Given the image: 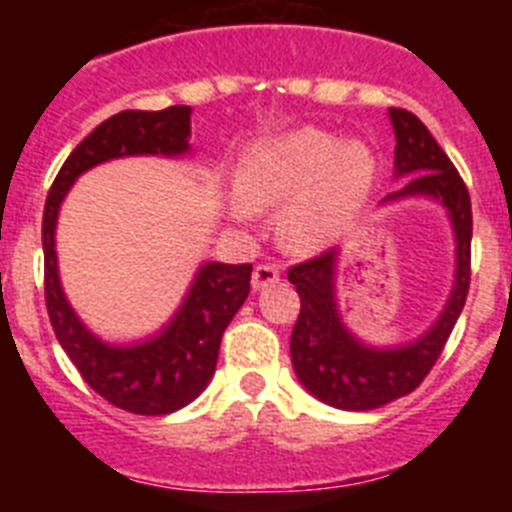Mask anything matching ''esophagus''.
Here are the masks:
<instances>
[{"label": "esophagus", "mask_w": 512, "mask_h": 512, "mask_svg": "<svg viewBox=\"0 0 512 512\" xmlns=\"http://www.w3.org/2000/svg\"><path fill=\"white\" fill-rule=\"evenodd\" d=\"M274 282H279V269L274 264H256L253 266L251 284L253 289H266Z\"/></svg>", "instance_id": "obj_1"}]
</instances>
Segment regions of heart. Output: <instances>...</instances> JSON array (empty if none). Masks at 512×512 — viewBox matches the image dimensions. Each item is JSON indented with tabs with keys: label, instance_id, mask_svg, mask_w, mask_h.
Here are the masks:
<instances>
[{
	"label": "heart",
	"instance_id": "heart-1",
	"mask_svg": "<svg viewBox=\"0 0 512 512\" xmlns=\"http://www.w3.org/2000/svg\"><path fill=\"white\" fill-rule=\"evenodd\" d=\"M377 179V158L364 143H341L325 130L259 140L235 169V212L269 210L289 200L282 235L289 246L310 248L346 228Z\"/></svg>",
	"mask_w": 512,
	"mask_h": 512
}]
</instances>
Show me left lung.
Segmentation results:
<instances>
[{
    "mask_svg": "<svg viewBox=\"0 0 512 512\" xmlns=\"http://www.w3.org/2000/svg\"><path fill=\"white\" fill-rule=\"evenodd\" d=\"M390 117L397 138V176L413 174L408 187L390 200L431 194L446 205L456 233V282L441 318L420 341L402 348H372L356 341L338 318L333 297L336 248L287 271L300 295V315L289 338L292 366L312 395L341 410H374L410 395L441 356L464 310L472 279V200L467 184L413 112L392 107Z\"/></svg>",
    "mask_w": 512,
    "mask_h": 512,
    "instance_id": "8db88e82",
    "label": "left lung"
}]
</instances>
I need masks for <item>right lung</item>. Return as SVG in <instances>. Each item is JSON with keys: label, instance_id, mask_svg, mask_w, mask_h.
<instances>
[{"label": "right lung", "instance_id": "1", "mask_svg": "<svg viewBox=\"0 0 512 512\" xmlns=\"http://www.w3.org/2000/svg\"><path fill=\"white\" fill-rule=\"evenodd\" d=\"M189 110H125L92 130L53 179L43 212L45 307L58 343L84 382L115 408L166 415L184 408L215 374L220 338L251 292V264H205L182 310L156 338L138 346H107L94 338L63 297L56 266V217L76 176L120 156H182L189 151Z\"/></svg>", "mask_w": 512, "mask_h": 512}]
</instances>
